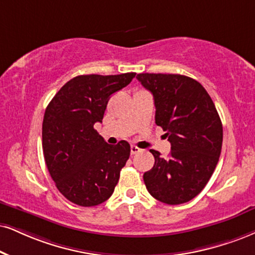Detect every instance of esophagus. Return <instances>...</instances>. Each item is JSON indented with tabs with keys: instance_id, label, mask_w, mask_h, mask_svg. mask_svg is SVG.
Returning a JSON list of instances; mask_svg holds the SVG:
<instances>
[{
	"instance_id": "34e87169",
	"label": "esophagus",
	"mask_w": 255,
	"mask_h": 255,
	"mask_svg": "<svg viewBox=\"0 0 255 255\" xmlns=\"http://www.w3.org/2000/svg\"><path fill=\"white\" fill-rule=\"evenodd\" d=\"M140 151H142V150H140L139 147H137V146H134V145L131 146V155H136V153L140 152Z\"/></svg>"
}]
</instances>
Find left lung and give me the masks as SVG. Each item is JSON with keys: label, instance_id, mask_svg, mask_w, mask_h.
<instances>
[{"label": "left lung", "instance_id": "left-lung-1", "mask_svg": "<svg viewBox=\"0 0 255 255\" xmlns=\"http://www.w3.org/2000/svg\"><path fill=\"white\" fill-rule=\"evenodd\" d=\"M138 81L152 93L155 121L171 144L166 158L156 150L146 189L166 204L197 196L214 172L222 147V123L212 98L199 81L181 74L140 73Z\"/></svg>", "mask_w": 255, "mask_h": 255}]
</instances>
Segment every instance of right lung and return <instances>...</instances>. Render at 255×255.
<instances>
[{"label": "right lung", "mask_w": 255, "mask_h": 255, "mask_svg": "<svg viewBox=\"0 0 255 255\" xmlns=\"http://www.w3.org/2000/svg\"><path fill=\"white\" fill-rule=\"evenodd\" d=\"M134 75H78L47 106L42 123L47 169L58 190L78 206L105 202L130 157L127 140L111 145L93 127L102 123L110 97L130 84Z\"/></svg>", "instance_id": "obj_1"}]
</instances>
